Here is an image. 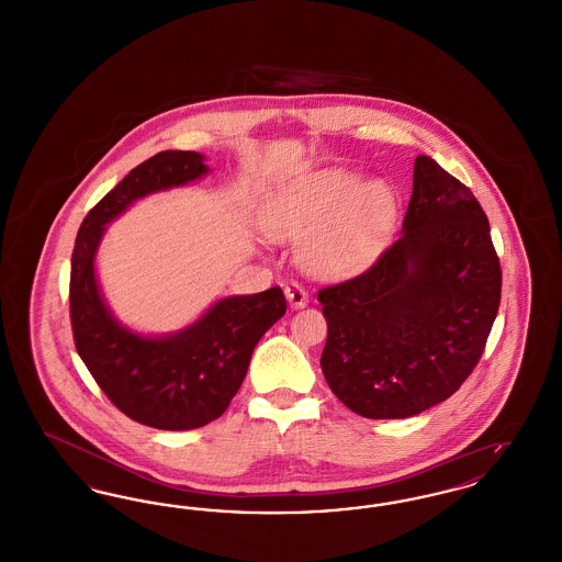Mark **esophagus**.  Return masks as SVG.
<instances>
[{"mask_svg":"<svg viewBox=\"0 0 562 562\" xmlns=\"http://www.w3.org/2000/svg\"><path fill=\"white\" fill-rule=\"evenodd\" d=\"M284 294L293 307H305L310 303V294L305 293V289L299 282H289L284 286Z\"/></svg>","mask_w":562,"mask_h":562,"instance_id":"1","label":"esophagus"}]
</instances>
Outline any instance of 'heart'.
I'll use <instances>...</instances> for the list:
<instances>
[{"mask_svg":"<svg viewBox=\"0 0 562 562\" xmlns=\"http://www.w3.org/2000/svg\"><path fill=\"white\" fill-rule=\"evenodd\" d=\"M396 216V195L383 181L360 186L344 168L312 172L284 189L269 211L271 238L300 241L303 268L322 278L367 268L381 252Z\"/></svg>","mask_w":562,"mask_h":562,"instance_id":"b5f03b06","label":"heart"}]
</instances>
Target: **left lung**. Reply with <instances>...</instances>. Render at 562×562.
Listing matches in <instances>:
<instances>
[{"label": "left lung", "instance_id": "left-lung-1", "mask_svg": "<svg viewBox=\"0 0 562 562\" xmlns=\"http://www.w3.org/2000/svg\"><path fill=\"white\" fill-rule=\"evenodd\" d=\"M499 299L502 266L479 200L417 156L401 238L367 271L318 291L324 379L367 419L428 411L476 369Z\"/></svg>", "mask_w": 562, "mask_h": 562}]
</instances>
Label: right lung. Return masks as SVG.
I'll return each instance as SVG.
<instances>
[{
	"instance_id": "obj_1",
	"label": "right lung",
	"mask_w": 562,
	"mask_h": 562,
	"mask_svg": "<svg viewBox=\"0 0 562 562\" xmlns=\"http://www.w3.org/2000/svg\"><path fill=\"white\" fill-rule=\"evenodd\" d=\"M209 172L195 151H160L133 168L81 223L69 280V316L83 364L111 404L136 424L202 428L225 413L248 371L252 349L286 314L280 286L227 296L186 330L149 339L109 314L94 278V252L105 223L136 198L186 186Z\"/></svg>"
}]
</instances>
